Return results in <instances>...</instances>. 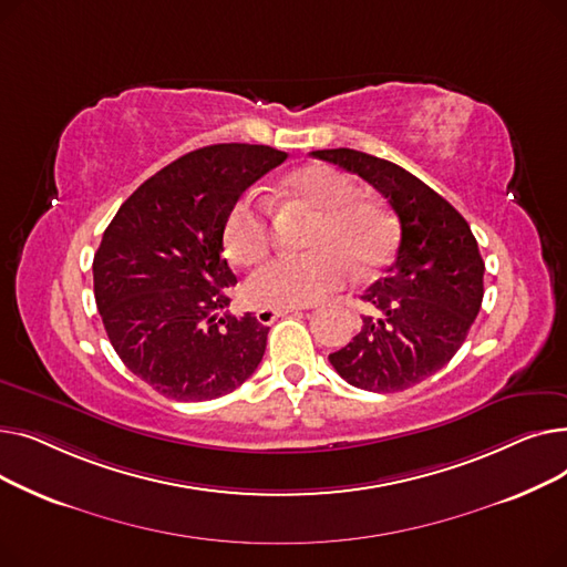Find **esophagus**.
Segmentation results:
<instances>
[{
	"label": "esophagus",
	"instance_id": "obj_1",
	"mask_svg": "<svg viewBox=\"0 0 567 567\" xmlns=\"http://www.w3.org/2000/svg\"><path fill=\"white\" fill-rule=\"evenodd\" d=\"M299 310H301V308H259V310L255 312V317H257L259 323L268 326V323H274L278 317H285V315H289V312H299Z\"/></svg>",
	"mask_w": 567,
	"mask_h": 567
}]
</instances>
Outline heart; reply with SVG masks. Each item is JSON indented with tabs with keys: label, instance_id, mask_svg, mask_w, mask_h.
I'll return each instance as SVG.
<instances>
[{
	"label": "heart",
	"instance_id": "b5f03b06",
	"mask_svg": "<svg viewBox=\"0 0 567 567\" xmlns=\"http://www.w3.org/2000/svg\"><path fill=\"white\" fill-rule=\"evenodd\" d=\"M285 197L315 214L301 255L276 257L250 276L246 296L261 308H306L340 291L353 276L372 274L395 248V220L374 199L355 197L351 178L329 165H308L285 178ZM274 244L268 206L238 197L223 223V246L234 264L261 261Z\"/></svg>",
	"mask_w": 567,
	"mask_h": 567
}]
</instances>
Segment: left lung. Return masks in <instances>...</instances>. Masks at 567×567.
I'll list each match as a JSON object with an SVG mask.
<instances>
[{
    "instance_id": "1",
    "label": "left lung",
    "mask_w": 567,
    "mask_h": 567,
    "mask_svg": "<svg viewBox=\"0 0 567 567\" xmlns=\"http://www.w3.org/2000/svg\"><path fill=\"white\" fill-rule=\"evenodd\" d=\"M312 156L365 178L400 218L398 257L361 296L374 315L363 317L361 333L329 361L355 389H411L451 363L481 312L478 241L455 208L404 167L355 148Z\"/></svg>"
}]
</instances>
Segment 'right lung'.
Returning <instances> with one entry per match:
<instances>
[{
  "mask_svg": "<svg viewBox=\"0 0 567 567\" xmlns=\"http://www.w3.org/2000/svg\"><path fill=\"white\" fill-rule=\"evenodd\" d=\"M287 161L264 144H212L156 172L118 206L94 255V296L122 363L165 398L214 400L259 365L268 326L218 310L229 206Z\"/></svg>",
  "mask_w": 567,
  "mask_h": 567,
  "instance_id": "add662e5",
  "label": "right lung"
}]
</instances>
